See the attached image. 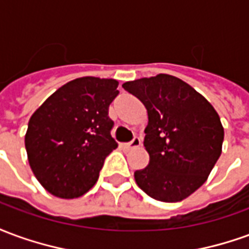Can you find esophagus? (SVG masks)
<instances>
[{"label": "esophagus", "instance_id": "esophagus-1", "mask_svg": "<svg viewBox=\"0 0 249 249\" xmlns=\"http://www.w3.org/2000/svg\"><path fill=\"white\" fill-rule=\"evenodd\" d=\"M140 145H141V140L139 136H135L129 142H125V144H123V146H124L125 149H128V151L132 149V148H137V146H140Z\"/></svg>", "mask_w": 249, "mask_h": 249}]
</instances>
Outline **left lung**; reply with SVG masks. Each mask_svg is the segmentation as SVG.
Wrapping results in <instances>:
<instances>
[{
	"mask_svg": "<svg viewBox=\"0 0 249 249\" xmlns=\"http://www.w3.org/2000/svg\"><path fill=\"white\" fill-rule=\"evenodd\" d=\"M145 105L148 167L137 185L159 201L175 203L201 187L221 155L224 129L213 107L187 82L157 74L123 84Z\"/></svg>",
	"mask_w": 249,
	"mask_h": 249,
	"instance_id": "left-lung-1",
	"label": "left lung"
}]
</instances>
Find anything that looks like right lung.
Here are the masks:
<instances>
[{
	"label": "right lung",
	"instance_id": "add662e5",
	"mask_svg": "<svg viewBox=\"0 0 249 249\" xmlns=\"http://www.w3.org/2000/svg\"><path fill=\"white\" fill-rule=\"evenodd\" d=\"M112 78L81 77L62 85L30 117L25 146L42 187L62 198L96 184L104 160L117 148L109 105L119 94Z\"/></svg>",
	"mask_w": 249,
	"mask_h": 249
}]
</instances>
